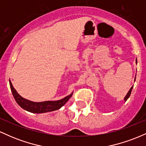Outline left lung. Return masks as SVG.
Instances as JSON below:
<instances>
[{
	"label": "left lung",
	"instance_id": "left-lung-1",
	"mask_svg": "<svg viewBox=\"0 0 146 146\" xmlns=\"http://www.w3.org/2000/svg\"><path fill=\"white\" fill-rule=\"evenodd\" d=\"M136 64H137V58H136ZM135 78H136V76H135ZM134 86V85H133ZM133 86H132L131 88H130V89L129 90V91L128 92V93H127L126 95L125 96V98H123V100H124L125 102H126V100H128V99L129 98V97H130V94H131V92H132V88H133Z\"/></svg>",
	"mask_w": 146,
	"mask_h": 146
}]
</instances>
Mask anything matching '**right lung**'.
Instances as JSON below:
<instances>
[{
  "label": "right lung",
  "instance_id": "right-lung-1",
  "mask_svg": "<svg viewBox=\"0 0 146 146\" xmlns=\"http://www.w3.org/2000/svg\"><path fill=\"white\" fill-rule=\"evenodd\" d=\"M9 85L11 93H12V95L15 100H16V103L24 110L33 113H44L60 109L62 106H63L68 102V100L71 98L72 95H73V93H71V94L67 95L65 98L59 100H56V101H51H51L36 102L30 101V100H28L21 97L14 88L10 80Z\"/></svg>",
  "mask_w": 146,
  "mask_h": 146
}]
</instances>
